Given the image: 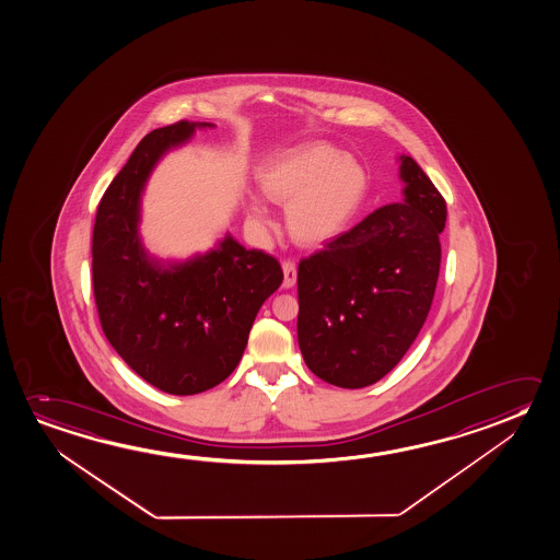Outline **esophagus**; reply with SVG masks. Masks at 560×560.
<instances>
[{"label":"esophagus","instance_id":"34e87169","mask_svg":"<svg viewBox=\"0 0 560 560\" xmlns=\"http://www.w3.org/2000/svg\"><path fill=\"white\" fill-rule=\"evenodd\" d=\"M282 268H284V288H293L295 284V280H298V268H295V262L293 260H284L282 262Z\"/></svg>","mask_w":560,"mask_h":560}]
</instances>
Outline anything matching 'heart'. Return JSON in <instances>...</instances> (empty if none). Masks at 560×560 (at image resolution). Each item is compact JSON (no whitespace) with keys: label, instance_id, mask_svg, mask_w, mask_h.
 Segmentation results:
<instances>
[{"label":"heart","instance_id":"1","mask_svg":"<svg viewBox=\"0 0 560 560\" xmlns=\"http://www.w3.org/2000/svg\"><path fill=\"white\" fill-rule=\"evenodd\" d=\"M258 183L272 202L285 205L288 231L305 247L335 240L365 195L362 167L327 143H305L278 155L262 167ZM253 215L268 222L260 202H253Z\"/></svg>","mask_w":560,"mask_h":560}]
</instances>
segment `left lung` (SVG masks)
Returning a JSON list of instances; mask_svg holds the SVG:
<instances>
[{
  "mask_svg": "<svg viewBox=\"0 0 560 560\" xmlns=\"http://www.w3.org/2000/svg\"><path fill=\"white\" fill-rule=\"evenodd\" d=\"M405 202L377 208L298 267V342L323 382H380L415 342L434 300L444 196L400 155Z\"/></svg>",
  "mask_w": 560,
  "mask_h": 560,
  "instance_id": "left-lung-1",
  "label": "left lung"
}]
</instances>
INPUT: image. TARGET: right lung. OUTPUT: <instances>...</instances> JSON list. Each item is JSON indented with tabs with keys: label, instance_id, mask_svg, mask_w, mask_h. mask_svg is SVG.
I'll return each mask as SVG.
<instances>
[{
	"label": "right lung",
	"instance_id": "add662e5",
	"mask_svg": "<svg viewBox=\"0 0 560 560\" xmlns=\"http://www.w3.org/2000/svg\"><path fill=\"white\" fill-rule=\"evenodd\" d=\"M210 122L163 126L136 145L98 202L93 228V293L110 347L153 387L196 395L240 364L253 320L282 284V267L265 250L228 235L183 265L151 260L138 235L140 196L171 148Z\"/></svg>",
	"mask_w": 560,
	"mask_h": 560
}]
</instances>
